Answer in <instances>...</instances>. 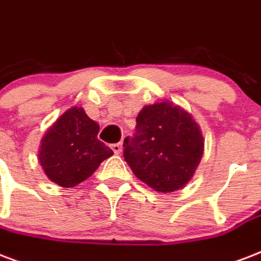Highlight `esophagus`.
Instances as JSON below:
<instances>
[{
  "instance_id": "34e87169",
  "label": "esophagus",
  "mask_w": 261,
  "mask_h": 261,
  "mask_svg": "<svg viewBox=\"0 0 261 261\" xmlns=\"http://www.w3.org/2000/svg\"><path fill=\"white\" fill-rule=\"evenodd\" d=\"M112 149L114 151V153H120L122 151V144L121 143H117V144L112 145Z\"/></svg>"
}]
</instances>
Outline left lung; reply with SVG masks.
Masks as SVG:
<instances>
[{"label": "left lung", "mask_w": 261, "mask_h": 261, "mask_svg": "<svg viewBox=\"0 0 261 261\" xmlns=\"http://www.w3.org/2000/svg\"><path fill=\"white\" fill-rule=\"evenodd\" d=\"M203 151L199 125L170 102L144 106L136 117L135 135L124 140V158L133 174L163 193L191 181Z\"/></svg>", "instance_id": "1"}]
</instances>
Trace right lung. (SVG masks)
<instances>
[{"label": "right lung", "mask_w": 261, "mask_h": 261, "mask_svg": "<svg viewBox=\"0 0 261 261\" xmlns=\"http://www.w3.org/2000/svg\"><path fill=\"white\" fill-rule=\"evenodd\" d=\"M99 125L82 108H70L40 141L39 162L50 181L73 188L92 175L113 151L98 140Z\"/></svg>", "instance_id": "obj_1"}]
</instances>
